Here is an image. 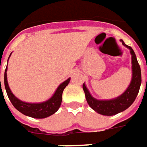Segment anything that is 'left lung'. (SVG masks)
<instances>
[{"label":"left lung","mask_w":147,"mask_h":147,"mask_svg":"<svg viewBox=\"0 0 147 147\" xmlns=\"http://www.w3.org/2000/svg\"><path fill=\"white\" fill-rule=\"evenodd\" d=\"M120 42L124 46H125L129 49V53L131 55L132 77H131L130 83L129 87L126 88V90L117 98H114L112 99L100 100L92 96L89 90L86 87L85 83H83L82 86L87 103L94 111L100 113L102 115L112 116L125 111L136 100L140 90V84H141V72H140L139 63L136 59V55L131 47L126 45L122 39H120Z\"/></svg>","instance_id":"obj_1"}]
</instances>
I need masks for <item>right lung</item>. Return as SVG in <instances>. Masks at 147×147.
<instances>
[{
    "mask_svg": "<svg viewBox=\"0 0 147 147\" xmlns=\"http://www.w3.org/2000/svg\"><path fill=\"white\" fill-rule=\"evenodd\" d=\"M11 55H10V56H11ZM7 66L6 68V71H5V75H4L5 88H6L9 99L16 109H18L19 112L23 113L24 115L32 117L34 119H45V118H47V117L54 114L55 112H57V110L60 109V104L62 102L63 91L65 88V87L69 84L71 78H68L67 80H65V82H63L61 84H60L59 87L55 90V92H54V94L48 100L42 102H23V101L18 99L11 92L9 85H8V82H7Z\"/></svg>",
    "mask_w": 147,
    "mask_h": 147,
    "instance_id": "obj_1",
    "label": "right lung"
}]
</instances>
